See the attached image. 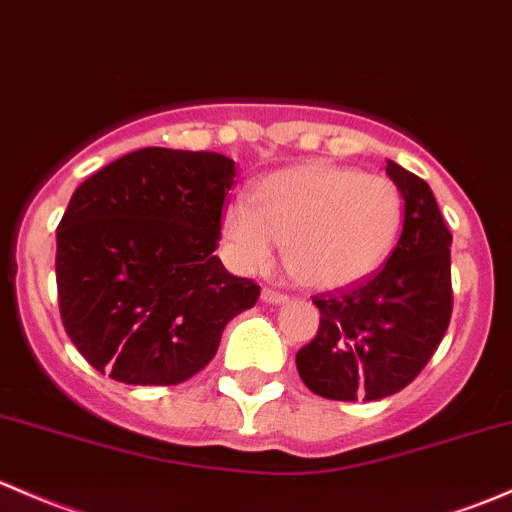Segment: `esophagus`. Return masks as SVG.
<instances>
[{"instance_id": "34e87169", "label": "esophagus", "mask_w": 512, "mask_h": 512, "mask_svg": "<svg viewBox=\"0 0 512 512\" xmlns=\"http://www.w3.org/2000/svg\"><path fill=\"white\" fill-rule=\"evenodd\" d=\"M262 301H265V304H287L289 297L284 292H277V289L265 287L262 289Z\"/></svg>"}]
</instances>
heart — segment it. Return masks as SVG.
I'll return each instance as SVG.
<instances>
[{
	"label": "heart",
	"instance_id": "b5f03b06",
	"mask_svg": "<svg viewBox=\"0 0 512 512\" xmlns=\"http://www.w3.org/2000/svg\"><path fill=\"white\" fill-rule=\"evenodd\" d=\"M400 228L402 196L390 179L321 161L265 176L223 215L242 270H270L284 242L287 270L311 289H341L378 272Z\"/></svg>",
	"mask_w": 512,
	"mask_h": 512
}]
</instances>
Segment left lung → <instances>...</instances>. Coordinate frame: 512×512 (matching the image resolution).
<instances>
[{"instance_id":"obj_1","label":"left lung","mask_w":512,"mask_h":512,"mask_svg":"<svg viewBox=\"0 0 512 512\" xmlns=\"http://www.w3.org/2000/svg\"><path fill=\"white\" fill-rule=\"evenodd\" d=\"M405 198V225L373 277L314 297L321 324L297 370L326 400H383L429 363L451 319V233L424 179L387 161Z\"/></svg>"}]
</instances>
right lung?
Instances as JSON below:
<instances>
[{"instance_id":"1","label":"right lung","mask_w":512,"mask_h":512,"mask_svg":"<svg viewBox=\"0 0 512 512\" xmlns=\"http://www.w3.org/2000/svg\"><path fill=\"white\" fill-rule=\"evenodd\" d=\"M235 161L147 147L75 188L56 230L66 333L100 373L127 385H179L206 368L230 319L260 287L215 247Z\"/></svg>"}]
</instances>
